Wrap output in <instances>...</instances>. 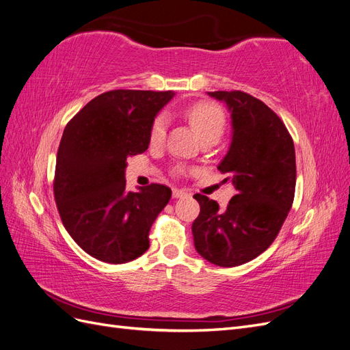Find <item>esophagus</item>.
<instances>
[{"label": "esophagus", "instance_id": "1", "mask_svg": "<svg viewBox=\"0 0 350 350\" xmlns=\"http://www.w3.org/2000/svg\"><path fill=\"white\" fill-rule=\"evenodd\" d=\"M188 193L185 191V189H179V188H174L172 189V197L174 198H181V197H184V196H187Z\"/></svg>", "mask_w": 350, "mask_h": 350}]
</instances>
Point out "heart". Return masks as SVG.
<instances>
[{"label":"heart","instance_id":"obj_1","mask_svg":"<svg viewBox=\"0 0 350 350\" xmlns=\"http://www.w3.org/2000/svg\"><path fill=\"white\" fill-rule=\"evenodd\" d=\"M187 120L191 124L193 129L203 140L206 137H220L224 133L226 116L225 112L221 111L220 107L211 102H197L185 111ZM166 125L167 118L166 115L161 113L157 115L150 129V142L152 143H161L165 139L166 134Z\"/></svg>","mask_w":350,"mask_h":350}]
</instances>
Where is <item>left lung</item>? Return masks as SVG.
I'll use <instances>...</instances> for the list:
<instances>
[{
	"label": "left lung",
	"instance_id": "obj_1",
	"mask_svg": "<svg viewBox=\"0 0 350 350\" xmlns=\"http://www.w3.org/2000/svg\"><path fill=\"white\" fill-rule=\"evenodd\" d=\"M208 94L230 111L234 135L217 167L237 194L225 210L207 196H194L200 204L194 245L216 266L235 267L266 251L288 217L296 185L295 147L278 113L260 99L241 90Z\"/></svg>",
	"mask_w": 350,
	"mask_h": 350
}]
</instances>
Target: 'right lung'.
Returning <instances> with one entry per match:
<instances>
[{
    "instance_id": "obj_1",
    "label": "right lung",
    "mask_w": 350,
    "mask_h": 350,
    "mask_svg": "<svg viewBox=\"0 0 350 350\" xmlns=\"http://www.w3.org/2000/svg\"><path fill=\"white\" fill-rule=\"evenodd\" d=\"M172 92L109 90L66 125L55 165L54 197L70 237L96 260L122 264L149 248V232L171 200V188L150 184L126 191V157L150 143L156 113Z\"/></svg>"
}]
</instances>
